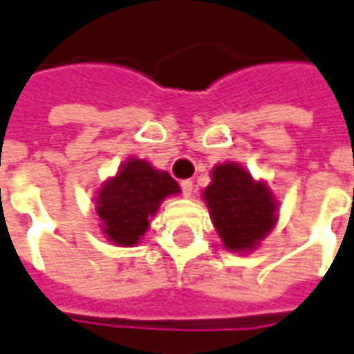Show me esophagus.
I'll list each match as a JSON object with an SVG mask.
<instances>
[{"mask_svg":"<svg viewBox=\"0 0 354 354\" xmlns=\"http://www.w3.org/2000/svg\"><path fill=\"white\" fill-rule=\"evenodd\" d=\"M180 185H182V194H184L185 197H192V194H194V182H192V180H182Z\"/></svg>","mask_w":354,"mask_h":354,"instance_id":"esophagus-1","label":"esophagus"}]
</instances>
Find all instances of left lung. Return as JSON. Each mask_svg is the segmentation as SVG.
<instances>
[{
	"mask_svg": "<svg viewBox=\"0 0 354 354\" xmlns=\"http://www.w3.org/2000/svg\"><path fill=\"white\" fill-rule=\"evenodd\" d=\"M205 203L214 228L230 251L253 249L276 222V203L263 182L234 162L212 170V182L205 189Z\"/></svg>",
	"mask_w": 354,
	"mask_h": 354,
	"instance_id": "left-lung-1",
	"label": "left lung"
}]
</instances>
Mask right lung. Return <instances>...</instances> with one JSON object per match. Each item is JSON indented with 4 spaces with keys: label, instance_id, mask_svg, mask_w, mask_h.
<instances>
[{
    "label": "right lung",
    "instance_id": "obj_1",
    "mask_svg": "<svg viewBox=\"0 0 354 354\" xmlns=\"http://www.w3.org/2000/svg\"><path fill=\"white\" fill-rule=\"evenodd\" d=\"M178 192L180 187L170 174L155 170L145 160H128L97 195L103 232L117 245H134L145 234L149 216L157 212L160 201Z\"/></svg>",
    "mask_w": 354,
    "mask_h": 354
}]
</instances>
